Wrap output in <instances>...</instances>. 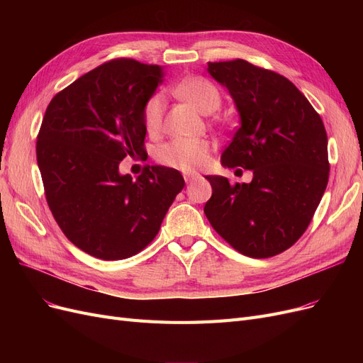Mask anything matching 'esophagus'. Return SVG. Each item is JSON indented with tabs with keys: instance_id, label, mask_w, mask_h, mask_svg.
<instances>
[{
	"instance_id": "obj_1",
	"label": "esophagus",
	"mask_w": 363,
	"mask_h": 363,
	"mask_svg": "<svg viewBox=\"0 0 363 363\" xmlns=\"http://www.w3.org/2000/svg\"><path fill=\"white\" fill-rule=\"evenodd\" d=\"M183 177H184L186 183H191V182L196 180V179H200V174H196V172H184Z\"/></svg>"
}]
</instances>
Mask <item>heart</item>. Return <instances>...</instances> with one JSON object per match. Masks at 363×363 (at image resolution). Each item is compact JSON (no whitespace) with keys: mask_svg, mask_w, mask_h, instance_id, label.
<instances>
[{"mask_svg":"<svg viewBox=\"0 0 363 363\" xmlns=\"http://www.w3.org/2000/svg\"><path fill=\"white\" fill-rule=\"evenodd\" d=\"M177 92L203 113H212L221 106V94L213 83L203 77H191L183 80L177 87ZM164 104H167L164 94L155 92L142 108V119L150 135H157L162 128ZM211 150L212 145L207 139L177 138L159 148L157 160L169 168L194 172L207 163Z\"/></svg>","mask_w":363,"mask_h":363,"instance_id":"obj_1","label":"heart"}]
</instances>
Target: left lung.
Wrapping results in <instances>:
<instances>
[{"mask_svg":"<svg viewBox=\"0 0 363 363\" xmlns=\"http://www.w3.org/2000/svg\"><path fill=\"white\" fill-rule=\"evenodd\" d=\"M207 71L227 87L240 116L221 163L251 169L252 180L232 184L207 175L212 196L204 213L244 256L280 255L309 227L327 188L330 164L323 119L277 72L242 59L208 62Z\"/></svg>","mask_w":363,"mask_h":363,"instance_id":"obj_1","label":"left lung"}]
</instances>
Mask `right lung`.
I'll return each mask as SVG.
<instances>
[{"label":"right lung","mask_w":363,"mask_h":363,"mask_svg":"<svg viewBox=\"0 0 363 363\" xmlns=\"http://www.w3.org/2000/svg\"><path fill=\"white\" fill-rule=\"evenodd\" d=\"M159 65L113 59L54 95L36 142L50 211L71 242L103 260L138 255L159 233L184 186L177 169L119 174L127 156H145V101L162 83Z\"/></svg>","instance_id":"obj_1"}]
</instances>
